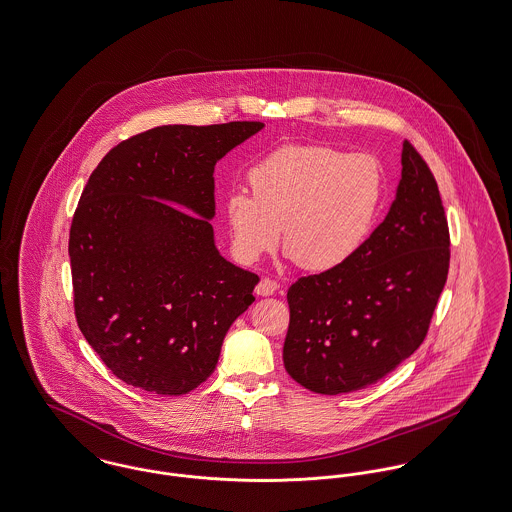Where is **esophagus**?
<instances>
[{
  "mask_svg": "<svg viewBox=\"0 0 512 512\" xmlns=\"http://www.w3.org/2000/svg\"><path fill=\"white\" fill-rule=\"evenodd\" d=\"M276 290H278V284L271 278H261V282L255 288L257 296H272V294H276Z\"/></svg>",
  "mask_w": 512,
  "mask_h": 512,
  "instance_id": "1",
  "label": "esophagus"
}]
</instances>
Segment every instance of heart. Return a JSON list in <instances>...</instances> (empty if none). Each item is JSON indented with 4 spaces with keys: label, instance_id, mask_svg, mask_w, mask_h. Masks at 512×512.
I'll return each mask as SVG.
<instances>
[{
    "label": "heart",
    "instance_id": "1",
    "mask_svg": "<svg viewBox=\"0 0 512 512\" xmlns=\"http://www.w3.org/2000/svg\"><path fill=\"white\" fill-rule=\"evenodd\" d=\"M253 193L232 189L224 214L234 253L255 263L276 249L301 269L334 271L367 243L385 197V172L371 154L288 143L251 164Z\"/></svg>",
    "mask_w": 512,
    "mask_h": 512
}]
</instances>
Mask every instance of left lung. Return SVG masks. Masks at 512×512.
Segmentation results:
<instances>
[{
  "label": "left lung",
  "mask_w": 512,
  "mask_h": 512,
  "mask_svg": "<svg viewBox=\"0 0 512 512\" xmlns=\"http://www.w3.org/2000/svg\"><path fill=\"white\" fill-rule=\"evenodd\" d=\"M451 240L439 187L402 143V174L385 220L340 269L288 288L284 367L301 387L344 394L375 385L420 348L445 288Z\"/></svg>",
  "instance_id": "8db88e82"
}]
</instances>
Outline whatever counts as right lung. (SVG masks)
<instances>
[{
	"label": "right lung",
	"instance_id": "obj_1",
	"mask_svg": "<svg viewBox=\"0 0 512 512\" xmlns=\"http://www.w3.org/2000/svg\"><path fill=\"white\" fill-rule=\"evenodd\" d=\"M261 121L162 125L108 152L69 232L79 329L123 383L180 396L211 377L259 276L216 243L214 166Z\"/></svg>",
	"mask_w": 512,
	"mask_h": 512
}]
</instances>
